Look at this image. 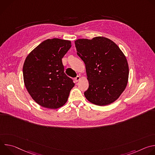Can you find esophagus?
<instances>
[{"label": "esophagus", "instance_id": "obj_1", "mask_svg": "<svg viewBox=\"0 0 155 155\" xmlns=\"http://www.w3.org/2000/svg\"><path fill=\"white\" fill-rule=\"evenodd\" d=\"M80 78H80V77L77 76V77L75 78V82H78V81L80 80Z\"/></svg>", "mask_w": 155, "mask_h": 155}]
</instances>
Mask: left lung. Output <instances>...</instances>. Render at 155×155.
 <instances>
[{
  "instance_id": "left-lung-1",
  "label": "left lung",
  "mask_w": 155,
  "mask_h": 155,
  "mask_svg": "<svg viewBox=\"0 0 155 155\" xmlns=\"http://www.w3.org/2000/svg\"><path fill=\"white\" fill-rule=\"evenodd\" d=\"M75 44L89 82L85 97L101 106L115 102L128 81L129 66L124 53L115 43L104 37L78 39Z\"/></svg>"
}]
</instances>
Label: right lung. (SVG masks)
<instances>
[{
	"instance_id": "right-lung-1",
	"label": "right lung",
	"mask_w": 155,
	"mask_h": 155,
	"mask_svg": "<svg viewBox=\"0 0 155 155\" xmlns=\"http://www.w3.org/2000/svg\"><path fill=\"white\" fill-rule=\"evenodd\" d=\"M71 46L70 40L47 39L25 59L23 72L26 88L41 107L56 109L68 101L75 83L64 73L62 59Z\"/></svg>"
}]
</instances>
